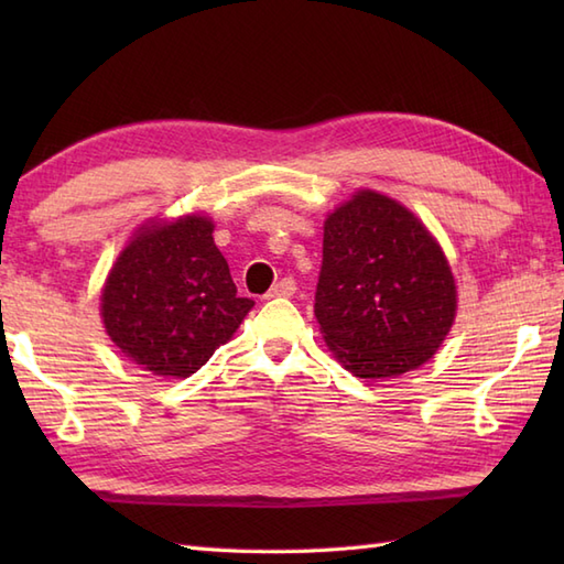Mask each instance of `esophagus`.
<instances>
[{
  "mask_svg": "<svg viewBox=\"0 0 564 564\" xmlns=\"http://www.w3.org/2000/svg\"><path fill=\"white\" fill-rule=\"evenodd\" d=\"M295 293V281L293 279H281L273 289L267 293V297H291Z\"/></svg>",
  "mask_w": 564,
  "mask_h": 564,
  "instance_id": "obj_1",
  "label": "esophagus"
}]
</instances>
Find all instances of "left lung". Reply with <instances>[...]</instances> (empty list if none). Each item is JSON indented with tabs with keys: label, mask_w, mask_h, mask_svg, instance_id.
I'll use <instances>...</instances> for the list:
<instances>
[{
	"label": "left lung",
	"mask_w": 564,
	"mask_h": 564,
	"mask_svg": "<svg viewBox=\"0 0 564 564\" xmlns=\"http://www.w3.org/2000/svg\"><path fill=\"white\" fill-rule=\"evenodd\" d=\"M458 313L448 257L416 215L358 188L327 213L315 319L327 349L364 380L424 366Z\"/></svg>",
	"instance_id": "obj_1"
}]
</instances>
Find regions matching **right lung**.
<instances>
[{
  "mask_svg": "<svg viewBox=\"0 0 564 564\" xmlns=\"http://www.w3.org/2000/svg\"><path fill=\"white\" fill-rule=\"evenodd\" d=\"M206 213L154 215L128 237L101 289V322L130 364L162 378H188L232 339L249 297H237L230 267Z\"/></svg>",
  "mask_w": 564,
  "mask_h": 564,
  "instance_id": "obj_1",
  "label": "right lung"
}]
</instances>
